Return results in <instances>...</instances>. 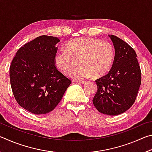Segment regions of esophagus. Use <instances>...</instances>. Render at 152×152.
Here are the masks:
<instances>
[{"instance_id":"obj_1","label":"esophagus","mask_w":152,"mask_h":152,"mask_svg":"<svg viewBox=\"0 0 152 152\" xmlns=\"http://www.w3.org/2000/svg\"><path fill=\"white\" fill-rule=\"evenodd\" d=\"M74 82H76V83H78V84H84L85 83V80H74Z\"/></svg>"}]
</instances>
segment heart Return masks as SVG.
Masks as SVG:
<instances>
[{
  "instance_id": "heart-1",
  "label": "heart",
  "mask_w": 152,
  "mask_h": 152,
  "mask_svg": "<svg viewBox=\"0 0 152 152\" xmlns=\"http://www.w3.org/2000/svg\"><path fill=\"white\" fill-rule=\"evenodd\" d=\"M115 51L112 43L95 38H78L66 44L65 51L54 57L56 66L61 73H71L76 78H88L93 74L101 77L109 72L114 63Z\"/></svg>"
}]
</instances>
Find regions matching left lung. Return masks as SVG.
<instances>
[{
	"label": "left lung",
	"instance_id": "8db88e82",
	"mask_svg": "<svg viewBox=\"0 0 152 152\" xmlns=\"http://www.w3.org/2000/svg\"><path fill=\"white\" fill-rule=\"evenodd\" d=\"M109 37L115 50L114 63L109 73L95 80L98 89L92 102L100 113L117 115L135 102L141 74L135 50L117 36Z\"/></svg>",
	"mask_w": 152,
	"mask_h": 152
}]
</instances>
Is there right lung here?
I'll return each mask as SVG.
<instances>
[{"instance_id": "right-lung-1", "label": "right lung", "mask_w": 152, "mask_h": 152, "mask_svg": "<svg viewBox=\"0 0 152 152\" xmlns=\"http://www.w3.org/2000/svg\"><path fill=\"white\" fill-rule=\"evenodd\" d=\"M59 42L56 37L39 36L18 50L10 66L15 99L33 114H46L54 109L72 82L56 66V44Z\"/></svg>"}]
</instances>
